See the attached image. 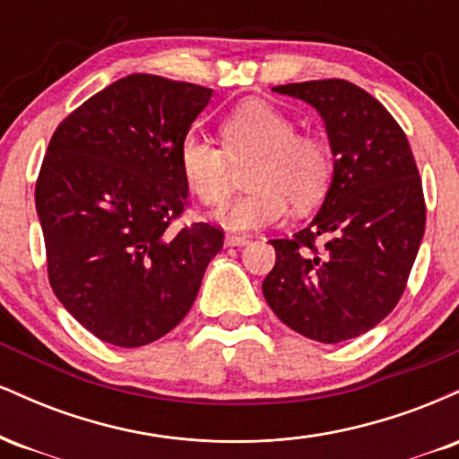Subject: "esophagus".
I'll return each mask as SVG.
<instances>
[{"mask_svg": "<svg viewBox=\"0 0 459 459\" xmlns=\"http://www.w3.org/2000/svg\"><path fill=\"white\" fill-rule=\"evenodd\" d=\"M224 244L226 246H246V244H250V237L247 235H233V233H229L224 237Z\"/></svg>", "mask_w": 459, "mask_h": 459, "instance_id": "obj_1", "label": "esophagus"}]
</instances>
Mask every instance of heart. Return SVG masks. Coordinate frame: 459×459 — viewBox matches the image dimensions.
Segmentation results:
<instances>
[{"instance_id": "b5f03b06", "label": "heart", "mask_w": 459, "mask_h": 459, "mask_svg": "<svg viewBox=\"0 0 459 459\" xmlns=\"http://www.w3.org/2000/svg\"><path fill=\"white\" fill-rule=\"evenodd\" d=\"M224 146L189 131L178 144V166L187 187L207 204L222 203L233 166L250 163L246 196L218 212L233 230L263 229L289 212L310 209L328 189L332 157L317 135L296 134V123L270 103L247 101L222 123Z\"/></svg>"}]
</instances>
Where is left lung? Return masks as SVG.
<instances>
[{
  "label": "left lung",
  "instance_id": "obj_1",
  "mask_svg": "<svg viewBox=\"0 0 459 459\" xmlns=\"http://www.w3.org/2000/svg\"><path fill=\"white\" fill-rule=\"evenodd\" d=\"M328 131L334 172L307 229L272 239L263 296L276 317L319 343L376 328L402 298L425 233V198L408 138L388 109L345 79L276 86Z\"/></svg>",
  "mask_w": 459,
  "mask_h": 459
}]
</instances>
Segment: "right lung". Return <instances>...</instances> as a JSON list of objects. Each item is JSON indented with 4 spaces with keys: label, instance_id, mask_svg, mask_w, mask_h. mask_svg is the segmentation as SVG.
Segmentation results:
<instances>
[{
    "label": "right lung",
    "instance_id": "add662e5",
    "mask_svg": "<svg viewBox=\"0 0 459 459\" xmlns=\"http://www.w3.org/2000/svg\"><path fill=\"white\" fill-rule=\"evenodd\" d=\"M212 88L135 73L57 125L36 181L47 272L97 339L140 347L181 324L222 229L170 224L186 212L178 144Z\"/></svg>",
    "mask_w": 459,
    "mask_h": 459
}]
</instances>
